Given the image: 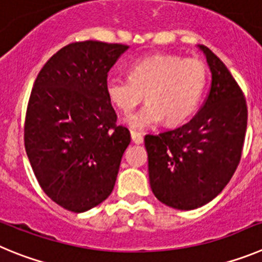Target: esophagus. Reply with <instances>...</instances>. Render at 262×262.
Listing matches in <instances>:
<instances>
[{
    "label": "esophagus",
    "instance_id": "1",
    "mask_svg": "<svg viewBox=\"0 0 262 262\" xmlns=\"http://www.w3.org/2000/svg\"><path fill=\"white\" fill-rule=\"evenodd\" d=\"M130 136H132V141H133V142L136 143V145H141V143L143 142L142 134L138 133V132L132 130V132H130Z\"/></svg>",
    "mask_w": 262,
    "mask_h": 262
}]
</instances>
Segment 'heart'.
<instances>
[{
	"label": "heart",
	"instance_id": "obj_1",
	"mask_svg": "<svg viewBox=\"0 0 262 262\" xmlns=\"http://www.w3.org/2000/svg\"><path fill=\"white\" fill-rule=\"evenodd\" d=\"M130 77L110 75L105 91L110 100L129 114L147 100L138 112L126 117V124L143 130L164 119L168 125L185 121L199 105L206 86V67L195 58L154 55L132 63Z\"/></svg>",
	"mask_w": 262,
	"mask_h": 262
}]
</instances>
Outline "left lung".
<instances>
[{"label": "left lung", "mask_w": 262, "mask_h": 262, "mask_svg": "<svg viewBox=\"0 0 262 262\" xmlns=\"http://www.w3.org/2000/svg\"><path fill=\"white\" fill-rule=\"evenodd\" d=\"M204 52L211 87L201 110L189 122L158 136H145L148 180L160 202L193 210L215 199L234 175L246 138V99L225 63Z\"/></svg>", "instance_id": "obj_1"}]
</instances>
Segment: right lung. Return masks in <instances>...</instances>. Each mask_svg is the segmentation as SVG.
<instances>
[{"label": "right lung", "mask_w": 262, "mask_h": 262, "mask_svg": "<svg viewBox=\"0 0 262 262\" xmlns=\"http://www.w3.org/2000/svg\"><path fill=\"white\" fill-rule=\"evenodd\" d=\"M128 48L94 40L72 43L47 61L34 83L26 152L41 189L67 210H90L114 190L130 133L116 125L105 81Z\"/></svg>", "instance_id": "obj_1"}]
</instances>
